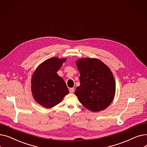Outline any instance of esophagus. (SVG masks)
Instances as JSON below:
<instances>
[{
  "label": "esophagus",
  "mask_w": 147,
  "mask_h": 147,
  "mask_svg": "<svg viewBox=\"0 0 147 147\" xmlns=\"http://www.w3.org/2000/svg\"><path fill=\"white\" fill-rule=\"evenodd\" d=\"M74 88H69V93L73 94V93H74Z\"/></svg>",
  "instance_id": "1"
}]
</instances>
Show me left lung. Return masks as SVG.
<instances>
[{
  "label": "left lung",
  "mask_w": 147,
  "mask_h": 147,
  "mask_svg": "<svg viewBox=\"0 0 147 147\" xmlns=\"http://www.w3.org/2000/svg\"><path fill=\"white\" fill-rule=\"evenodd\" d=\"M80 74V85L76 88L75 95L80 103L93 112L105 109L113 101L115 83L110 68L95 58H82L76 61Z\"/></svg>",
  "instance_id": "1"
}]
</instances>
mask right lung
I'll use <instances>...</instances> for the list:
<instances>
[{"instance_id":"obj_1","label":"right lung","mask_w":147,"mask_h":147,"mask_svg":"<svg viewBox=\"0 0 147 147\" xmlns=\"http://www.w3.org/2000/svg\"><path fill=\"white\" fill-rule=\"evenodd\" d=\"M66 59L51 58L36 68L32 79V92L35 101L46 109L58 104L69 90L57 73Z\"/></svg>"}]
</instances>
